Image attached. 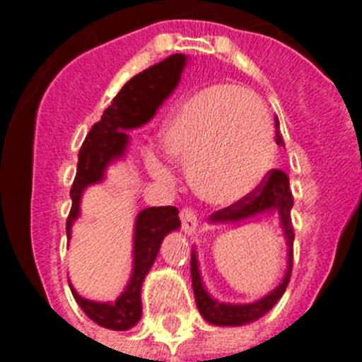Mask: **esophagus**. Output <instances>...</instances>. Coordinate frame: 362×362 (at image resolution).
Returning <instances> with one entry per match:
<instances>
[{
  "instance_id": "obj_1",
  "label": "esophagus",
  "mask_w": 362,
  "mask_h": 362,
  "mask_svg": "<svg viewBox=\"0 0 362 362\" xmlns=\"http://www.w3.org/2000/svg\"><path fill=\"white\" fill-rule=\"evenodd\" d=\"M180 222H182V229H184V233H187V235H192L196 229V226H198V217H196V211L192 210V208L185 206L180 210Z\"/></svg>"
}]
</instances>
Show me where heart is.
Masks as SVG:
<instances>
[{
	"mask_svg": "<svg viewBox=\"0 0 362 362\" xmlns=\"http://www.w3.org/2000/svg\"><path fill=\"white\" fill-rule=\"evenodd\" d=\"M166 158L185 168L192 191L204 203L231 206L250 196L272 170L273 129L264 103L250 90L217 86L185 100L159 134ZM152 177L170 182L166 159L147 152Z\"/></svg>",
	"mask_w": 362,
	"mask_h": 362,
	"instance_id": "heart-1",
	"label": "heart"
}]
</instances>
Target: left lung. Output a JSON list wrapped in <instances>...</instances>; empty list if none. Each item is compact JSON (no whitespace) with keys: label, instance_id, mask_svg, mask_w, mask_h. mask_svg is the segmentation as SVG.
<instances>
[{"label":"left lung","instance_id":"left-lung-1","mask_svg":"<svg viewBox=\"0 0 362 362\" xmlns=\"http://www.w3.org/2000/svg\"><path fill=\"white\" fill-rule=\"evenodd\" d=\"M275 141L276 145H282L284 140L282 134L279 131V119L275 120ZM294 204L293 192L289 187V177L280 170H272L264 177L257 189L242 199L240 203L226 206L222 210L214 211L210 215V222H236L243 221V218L254 217V215L262 214L266 210H276L282 221L284 233H286L287 247H289V266H287V273L284 276L282 284L272 291L266 298L259 299L255 303L249 305H226V303H217L215 299L210 298V294L204 291L202 276H199L198 269V259L192 252L191 257V276H192V289H194V298L198 310L202 312L203 319L206 322L215 324V326H243V324L257 320L264 313H268L273 306L276 305L282 294L286 293L287 284L291 280V272H293V243H294V229L293 221H291V208Z\"/></svg>","mask_w":362,"mask_h":362}]
</instances>
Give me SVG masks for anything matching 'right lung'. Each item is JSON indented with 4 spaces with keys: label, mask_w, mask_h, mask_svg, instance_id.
Listing matches in <instances>:
<instances>
[{
    "label": "right lung",
    "mask_w": 362,
    "mask_h": 362,
    "mask_svg": "<svg viewBox=\"0 0 362 362\" xmlns=\"http://www.w3.org/2000/svg\"><path fill=\"white\" fill-rule=\"evenodd\" d=\"M185 66L184 54H173L160 63L124 83L113 98L112 105L103 112L86 136L78 152L76 175L73 180L71 210L66 218V235H71V224L78 217L80 196L83 189L103 178L105 168L113 159L124 156L127 147L126 129L144 126L152 119L163 101L173 93ZM180 228L178 210L175 206H152L138 214L134 226V268L126 291L115 303H96L83 299L71 289L73 298L90 320L113 331H126L136 326L141 317V284L151 266L154 264L160 242L173 229Z\"/></svg>",
    "instance_id": "1"
}]
</instances>
